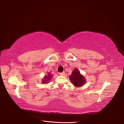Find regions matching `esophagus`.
<instances>
[{
	"instance_id": "obj_1",
	"label": "esophagus",
	"mask_w": 124,
	"mask_h": 124,
	"mask_svg": "<svg viewBox=\"0 0 124 124\" xmlns=\"http://www.w3.org/2000/svg\"><path fill=\"white\" fill-rule=\"evenodd\" d=\"M64 74H65L64 72H62V73H60V74L61 75H64Z\"/></svg>"
}]
</instances>
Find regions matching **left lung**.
<instances>
[{"instance_id":"left-lung-1","label":"left lung","mask_w":124,"mask_h":124,"mask_svg":"<svg viewBox=\"0 0 124 124\" xmlns=\"http://www.w3.org/2000/svg\"><path fill=\"white\" fill-rule=\"evenodd\" d=\"M70 78L73 84L77 87L81 86L84 84L85 82L84 78L82 75L80 74L79 71L77 69H75L72 73Z\"/></svg>"}]
</instances>
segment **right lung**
Wrapping results in <instances>:
<instances>
[{"label":"right lung","instance_id":"obj_1","mask_svg":"<svg viewBox=\"0 0 124 124\" xmlns=\"http://www.w3.org/2000/svg\"><path fill=\"white\" fill-rule=\"evenodd\" d=\"M51 77V75L50 74H48L47 76H46L45 77V79H44V80H43V83H47V81H49V79H50V78Z\"/></svg>","mask_w":124,"mask_h":124}]
</instances>
